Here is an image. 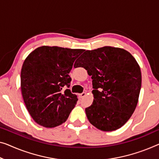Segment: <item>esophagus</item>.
Returning a JSON list of instances; mask_svg holds the SVG:
<instances>
[{"mask_svg":"<svg viewBox=\"0 0 159 159\" xmlns=\"http://www.w3.org/2000/svg\"><path fill=\"white\" fill-rule=\"evenodd\" d=\"M86 92H83V93H80L79 96V98H84V97L86 96Z\"/></svg>","mask_w":159,"mask_h":159,"instance_id":"1","label":"esophagus"}]
</instances>
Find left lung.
Listing matches in <instances>:
<instances>
[{
    "instance_id": "obj_1",
    "label": "left lung",
    "mask_w": 159,
    "mask_h": 159,
    "mask_svg": "<svg viewBox=\"0 0 159 159\" xmlns=\"http://www.w3.org/2000/svg\"><path fill=\"white\" fill-rule=\"evenodd\" d=\"M74 67L91 75L93 101L86 108L89 122L103 131L123 126L134 112L141 87V68L124 49L104 46L86 51Z\"/></svg>"
}]
</instances>
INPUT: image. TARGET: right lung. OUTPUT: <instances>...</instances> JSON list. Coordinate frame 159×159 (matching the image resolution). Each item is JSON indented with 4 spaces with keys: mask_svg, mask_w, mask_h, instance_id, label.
<instances>
[{
    "mask_svg": "<svg viewBox=\"0 0 159 159\" xmlns=\"http://www.w3.org/2000/svg\"><path fill=\"white\" fill-rule=\"evenodd\" d=\"M84 51L43 46L25 58L20 72L21 93L38 124L53 128L68 119L78 101L76 95L68 89L71 81L68 73Z\"/></svg>",
    "mask_w": 159,
    "mask_h": 159,
    "instance_id": "obj_1",
    "label": "right lung"
}]
</instances>
